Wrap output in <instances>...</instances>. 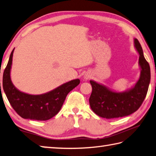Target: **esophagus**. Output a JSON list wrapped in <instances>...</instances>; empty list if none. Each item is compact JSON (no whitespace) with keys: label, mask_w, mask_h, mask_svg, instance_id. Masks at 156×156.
Wrapping results in <instances>:
<instances>
[{"label":"esophagus","mask_w":156,"mask_h":156,"mask_svg":"<svg viewBox=\"0 0 156 156\" xmlns=\"http://www.w3.org/2000/svg\"><path fill=\"white\" fill-rule=\"evenodd\" d=\"M90 77V75L89 74V73H86V74L84 76V79H89Z\"/></svg>","instance_id":"obj_1"}]
</instances>
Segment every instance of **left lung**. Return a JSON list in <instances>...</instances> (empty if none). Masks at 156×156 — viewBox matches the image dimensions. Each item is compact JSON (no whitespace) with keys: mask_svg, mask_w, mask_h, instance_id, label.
Here are the masks:
<instances>
[{"mask_svg":"<svg viewBox=\"0 0 156 156\" xmlns=\"http://www.w3.org/2000/svg\"><path fill=\"white\" fill-rule=\"evenodd\" d=\"M134 43L139 54L138 65L140 68L139 79L134 87L125 91L117 92L104 84L90 80L92 86L89 98L90 108L101 117L114 119L131 115L139 108L146 97L151 79L150 67L137 39H134Z\"/></svg>","mask_w":156,"mask_h":156,"instance_id":"1","label":"left lung"}]
</instances>
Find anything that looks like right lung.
Here are the masks:
<instances>
[{
  "instance_id": "add662e5",
  "label": "right lung",
  "mask_w": 156,
  "mask_h": 156,
  "mask_svg": "<svg viewBox=\"0 0 156 156\" xmlns=\"http://www.w3.org/2000/svg\"><path fill=\"white\" fill-rule=\"evenodd\" d=\"M13 51L14 49L11 53L2 76L3 90L11 106L24 119L46 121L55 117L61 110L67 94L80 84V80L75 79L67 82L41 95H30L22 92L13 85L11 80Z\"/></svg>"
}]
</instances>
